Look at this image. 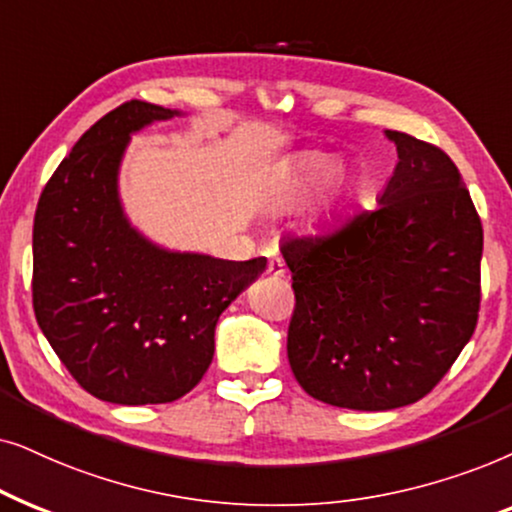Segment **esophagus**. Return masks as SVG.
<instances>
[{
  "label": "esophagus",
  "mask_w": 512,
  "mask_h": 512,
  "mask_svg": "<svg viewBox=\"0 0 512 512\" xmlns=\"http://www.w3.org/2000/svg\"><path fill=\"white\" fill-rule=\"evenodd\" d=\"M267 274L274 276V278H283L285 276V264L281 257H271L269 264H267Z\"/></svg>",
  "instance_id": "esophagus-1"
}]
</instances>
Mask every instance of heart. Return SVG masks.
<instances>
[{"label":"heart","instance_id":"heart-1","mask_svg":"<svg viewBox=\"0 0 512 512\" xmlns=\"http://www.w3.org/2000/svg\"><path fill=\"white\" fill-rule=\"evenodd\" d=\"M346 185H349V177L342 166H337L335 156L327 152H304L290 163L278 180L276 192L271 196V208L281 213L297 208L318 188L309 206V220L318 222L339 206Z\"/></svg>","mask_w":512,"mask_h":512}]
</instances>
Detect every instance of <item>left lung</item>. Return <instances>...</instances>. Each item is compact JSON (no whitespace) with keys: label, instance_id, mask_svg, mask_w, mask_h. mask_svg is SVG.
Returning a JSON list of instances; mask_svg holds the SVG:
<instances>
[{"label":"left lung","instance_id":"8db88e82","mask_svg":"<svg viewBox=\"0 0 512 512\" xmlns=\"http://www.w3.org/2000/svg\"><path fill=\"white\" fill-rule=\"evenodd\" d=\"M398 163L377 208L281 245L292 271V374L360 412L417 403L445 377L480 311L482 224L454 161L384 131Z\"/></svg>","mask_w":512,"mask_h":512}]
</instances>
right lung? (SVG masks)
<instances>
[{
    "label": "right lung",
    "mask_w": 512,
    "mask_h": 512,
    "mask_svg": "<svg viewBox=\"0 0 512 512\" xmlns=\"http://www.w3.org/2000/svg\"><path fill=\"white\" fill-rule=\"evenodd\" d=\"M180 109L131 100L81 135L46 182L32 231L34 316L81 388L114 405L173 403L199 384L220 313L264 257L168 250L128 220L119 168L131 135Z\"/></svg>",
    "instance_id": "1"
}]
</instances>
